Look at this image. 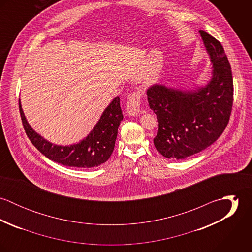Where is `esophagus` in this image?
Masks as SVG:
<instances>
[{
  "label": "esophagus",
  "mask_w": 252,
  "mask_h": 252,
  "mask_svg": "<svg viewBox=\"0 0 252 252\" xmlns=\"http://www.w3.org/2000/svg\"><path fill=\"white\" fill-rule=\"evenodd\" d=\"M141 98H142V93L141 91H135L131 94L128 95L127 99V113L131 116H135L138 113H140L141 109Z\"/></svg>",
  "instance_id": "obj_1"
}]
</instances>
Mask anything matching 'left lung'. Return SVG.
I'll return each instance as SVG.
<instances>
[{
    "mask_svg": "<svg viewBox=\"0 0 252 252\" xmlns=\"http://www.w3.org/2000/svg\"><path fill=\"white\" fill-rule=\"evenodd\" d=\"M199 33L213 66L208 83L193 90L155 83L146 90L149 108L159 122L154 145L169 159H184L214 144L232 110L233 76L224 48L207 32Z\"/></svg>",
    "mask_w": 252,
    "mask_h": 252,
    "instance_id": "left-lung-1",
    "label": "left lung"
}]
</instances>
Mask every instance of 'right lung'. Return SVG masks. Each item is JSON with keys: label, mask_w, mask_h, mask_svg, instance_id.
I'll list each match as a JSON object with an SVG mask.
<instances>
[{"label": "right lung", "mask_w": 252, "mask_h": 252, "mask_svg": "<svg viewBox=\"0 0 252 252\" xmlns=\"http://www.w3.org/2000/svg\"><path fill=\"white\" fill-rule=\"evenodd\" d=\"M19 110L24 130L37 150L48 159L64 166L94 168L107 162L110 157L123 119L119 97L114 98L102 113L99 121L83 140L71 145L52 144L37 134L28 123L19 99Z\"/></svg>", "instance_id": "obj_1"}]
</instances>
